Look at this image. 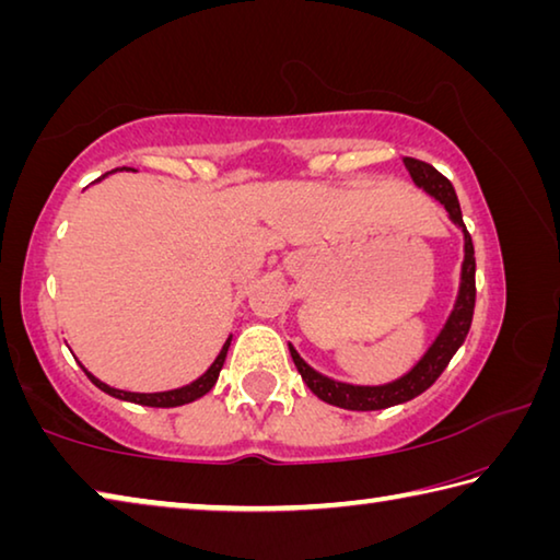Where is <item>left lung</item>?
<instances>
[{"label": "left lung", "mask_w": 560, "mask_h": 560, "mask_svg": "<svg viewBox=\"0 0 560 560\" xmlns=\"http://www.w3.org/2000/svg\"><path fill=\"white\" fill-rule=\"evenodd\" d=\"M402 163L407 167V173H410L412 183L420 189H424L430 197H434V200L447 210L452 224H457L462 230L464 261L459 271L457 299H454V306L450 311L447 320H444L440 334L434 336V340L430 343V348L424 350L422 358L417 360L405 375L397 377V381L383 383V385H353V383L334 381V377H328L324 373H318L316 368H311L306 360L299 355V350L289 343L293 365L299 368V373L303 377V383L308 385V390L314 393L318 400L343 407V410H355V412L385 410V407L402 405L407 400H412V397L422 395L442 375L452 355L457 353L459 346L464 343V338H467L469 326H471L474 296H477V289H474V271H477V261H474L471 236L462 220L457 192H454V187L447 177L438 173L432 165L422 163V160L402 158Z\"/></svg>", "instance_id": "left-lung-1"}]
</instances>
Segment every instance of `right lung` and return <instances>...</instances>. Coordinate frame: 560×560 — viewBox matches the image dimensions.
<instances>
[{"label": "right lung", "mask_w": 560, "mask_h": 560, "mask_svg": "<svg viewBox=\"0 0 560 560\" xmlns=\"http://www.w3.org/2000/svg\"><path fill=\"white\" fill-rule=\"evenodd\" d=\"M116 170H128V167H116ZM116 170H110V173H116ZM106 175H103V177H106ZM103 177H98L96 183H101ZM230 343H232V336L224 340L220 355L214 358V363L207 368V371L200 377H197V381L187 383L183 387H175V390H165V393H128V390H118V387H110V385H106L103 381H98V377L93 375V373H89L83 365L81 368H83V373L89 375V381L98 387V390L108 393L110 397H118V400L145 405V407H179V405L200 400L202 395H207V393L212 390L214 383H217V377H220V371H222V365H224V358H226V350H230Z\"/></svg>", "instance_id": "1"}]
</instances>
